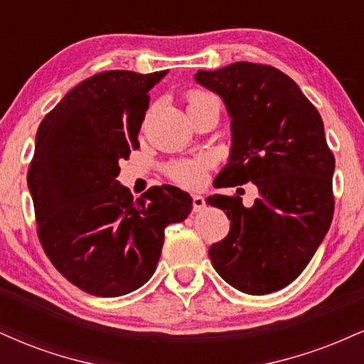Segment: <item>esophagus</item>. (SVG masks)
<instances>
[{
    "instance_id": "34e87169",
    "label": "esophagus",
    "mask_w": 364,
    "mask_h": 364,
    "mask_svg": "<svg viewBox=\"0 0 364 364\" xmlns=\"http://www.w3.org/2000/svg\"><path fill=\"white\" fill-rule=\"evenodd\" d=\"M203 207H205V198L200 195H195L193 196V210L200 212V210H203Z\"/></svg>"
}]
</instances>
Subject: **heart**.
<instances>
[{
  "label": "heart",
  "mask_w": 364,
  "mask_h": 364,
  "mask_svg": "<svg viewBox=\"0 0 364 364\" xmlns=\"http://www.w3.org/2000/svg\"><path fill=\"white\" fill-rule=\"evenodd\" d=\"M186 104L188 111L200 109V107H215L220 109L219 99L214 94L207 90H190L186 94ZM212 168V159L207 156L190 157V159H179V161H173L166 166V174L171 181H174L179 186L190 188V190H196L202 188L207 181V173Z\"/></svg>",
  "instance_id": "obj_1"
}]
</instances>
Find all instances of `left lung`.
Instances as JSON below:
<instances>
[{
    "instance_id": "1",
    "label": "left lung",
    "mask_w": 364,
    "mask_h": 364,
    "mask_svg": "<svg viewBox=\"0 0 364 364\" xmlns=\"http://www.w3.org/2000/svg\"><path fill=\"white\" fill-rule=\"evenodd\" d=\"M196 82L224 99L231 114V161L217 188L253 183L258 198L246 208L237 195H214L229 235L208 250L225 282L246 294H269L291 284L311 260L333 217L336 159L323 121L294 80L262 63L237 61Z\"/></svg>"
}]
</instances>
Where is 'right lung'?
<instances>
[{"instance_id":"right-lung-1","label":"right lung","mask_w":364,"mask_h":364,"mask_svg":"<svg viewBox=\"0 0 364 364\" xmlns=\"http://www.w3.org/2000/svg\"><path fill=\"white\" fill-rule=\"evenodd\" d=\"M166 72L107 70L73 87L44 119L27 171L37 236L63 277L114 298L152 277L164 229L190 215L191 196L152 186L133 200L116 181L119 161L140 147L149 90Z\"/></svg>"}]
</instances>
